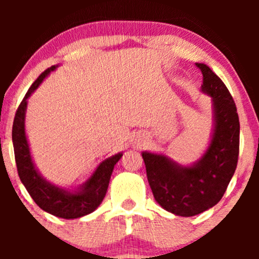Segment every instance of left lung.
<instances>
[{
    "label": "left lung",
    "instance_id": "obj_1",
    "mask_svg": "<svg viewBox=\"0 0 259 259\" xmlns=\"http://www.w3.org/2000/svg\"><path fill=\"white\" fill-rule=\"evenodd\" d=\"M202 91L213 100L214 130L206 153L191 167L164 154L142 152L154 200L175 215L192 217L215 206L235 173L239 159L240 121L236 106L222 79L203 63Z\"/></svg>",
    "mask_w": 259,
    "mask_h": 259
}]
</instances>
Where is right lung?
<instances>
[{
    "label": "right lung",
    "mask_w": 259,
    "mask_h": 259,
    "mask_svg": "<svg viewBox=\"0 0 259 259\" xmlns=\"http://www.w3.org/2000/svg\"><path fill=\"white\" fill-rule=\"evenodd\" d=\"M56 65L49 68L32 82L26 95L18 107L16 117L12 129V140H13L14 157H16L17 170L22 180L23 185L28 190L29 195L41 209L50 214L64 219H75L90 214L105 198L108 189L109 179L115 163L121 158L123 154L118 153L109 157L97 167L91 178L82 185L78 191L69 192L64 189H59L56 185L46 181L38 174L30 156L28 140L25 136V111L26 100L38 88L42 80L49 75Z\"/></svg>",
    "instance_id": "1"
}]
</instances>
